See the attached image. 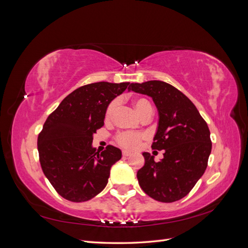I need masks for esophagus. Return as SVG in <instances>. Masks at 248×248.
I'll return each instance as SVG.
<instances>
[{
    "label": "esophagus",
    "mask_w": 248,
    "mask_h": 248,
    "mask_svg": "<svg viewBox=\"0 0 248 248\" xmlns=\"http://www.w3.org/2000/svg\"><path fill=\"white\" fill-rule=\"evenodd\" d=\"M132 153L130 152V151H128V150H123V155L124 156H130Z\"/></svg>",
    "instance_id": "obj_1"
}]
</instances>
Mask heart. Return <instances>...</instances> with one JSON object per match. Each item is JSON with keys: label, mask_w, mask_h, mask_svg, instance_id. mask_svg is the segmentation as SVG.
<instances>
[{"label": "heart", "mask_w": 248, "mask_h": 248, "mask_svg": "<svg viewBox=\"0 0 248 248\" xmlns=\"http://www.w3.org/2000/svg\"><path fill=\"white\" fill-rule=\"evenodd\" d=\"M134 106H135V108L137 110V112L140 115L145 114L147 111L151 110L152 108L150 102H149L147 99H143V98H138V99H135ZM117 107H118L117 99H115L110 102V105L108 106L107 110H106V114H105V117L107 120L111 119L113 117V115H114L115 111H116ZM143 137H145V135L140 133V132L122 131V132H118V133L115 135L114 138H115V142H116L117 145H119L120 147L128 148V149H134L138 145H140V142L141 141Z\"/></svg>", "instance_id": "obj_1"}]
</instances>
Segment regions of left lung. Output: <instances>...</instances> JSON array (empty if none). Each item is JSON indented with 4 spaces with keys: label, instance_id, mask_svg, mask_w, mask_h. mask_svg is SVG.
<instances>
[{
    "label": "left lung",
    "instance_id": "1",
    "mask_svg": "<svg viewBox=\"0 0 248 248\" xmlns=\"http://www.w3.org/2000/svg\"><path fill=\"white\" fill-rule=\"evenodd\" d=\"M129 90L152 97L159 122L151 148L165 150L154 162L145 152V165L137 171L140 188L149 197L172 203L191 191L208 165L210 131L198 108L181 91L159 80L131 83Z\"/></svg>",
    "mask_w": 248,
    "mask_h": 248
}]
</instances>
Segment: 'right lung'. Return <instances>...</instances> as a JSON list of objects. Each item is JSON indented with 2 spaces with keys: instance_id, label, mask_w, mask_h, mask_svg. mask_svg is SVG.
<instances>
[{
  "instance_id": "1",
  "label": "right lung",
  "mask_w": 248,
  "mask_h": 248,
  "mask_svg": "<svg viewBox=\"0 0 248 248\" xmlns=\"http://www.w3.org/2000/svg\"><path fill=\"white\" fill-rule=\"evenodd\" d=\"M130 82H95L80 86L61 101L38 136L43 173L62 198L85 202L101 192L111 167L122 151L108 145L105 151L92 147L93 134L103 125L106 110Z\"/></svg>"
}]
</instances>
